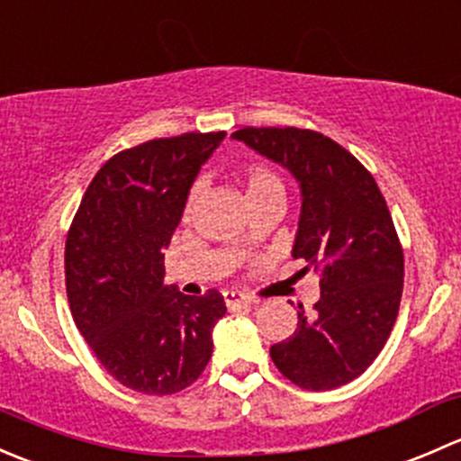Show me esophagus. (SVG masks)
Returning a JSON list of instances; mask_svg holds the SVG:
<instances>
[{"mask_svg":"<svg viewBox=\"0 0 461 461\" xmlns=\"http://www.w3.org/2000/svg\"><path fill=\"white\" fill-rule=\"evenodd\" d=\"M225 303L230 305V308H234V305H254L257 303V299H252V296L248 294H239V292H225Z\"/></svg>","mask_w":461,"mask_h":461,"instance_id":"34e87169","label":"esophagus"}]
</instances>
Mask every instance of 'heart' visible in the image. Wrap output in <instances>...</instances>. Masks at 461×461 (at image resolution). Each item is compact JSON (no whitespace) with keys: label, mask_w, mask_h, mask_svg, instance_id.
Instances as JSON below:
<instances>
[{"label":"heart","mask_w":461,"mask_h":461,"mask_svg":"<svg viewBox=\"0 0 461 461\" xmlns=\"http://www.w3.org/2000/svg\"><path fill=\"white\" fill-rule=\"evenodd\" d=\"M243 185H245V198H248L249 204L267 201V198L285 196V189H283L281 178H278V176L265 165H249L248 169L243 171ZM198 194H201V189L198 187H194L192 192H189L187 204H185V218L192 216L194 207H196L198 203Z\"/></svg>","instance_id":"heart-1"}]
</instances>
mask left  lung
<instances>
[{"mask_svg":"<svg viewBox=\"0 0 461 461\" xmlns=\"http://www.w3.org/2000/svg\"><path fill=\"white\" fill-rule=\"evenodd\" d=\"M290 171L301 216L292 257L321 269V299L269 348L283 376L305 390H332L376 359L399 312L403 252L370 171L323 133L245 127L231 133Z\"/></svg>","mask_w":461,"mask_h":461,"instance_id":"8db88e82","label":"left lung"}]
</instances>
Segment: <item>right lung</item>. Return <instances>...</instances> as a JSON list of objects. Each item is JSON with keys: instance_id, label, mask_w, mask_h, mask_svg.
<instances>
[{"instance_id": "right-lung-1", "label": "right lung", "mask_w": 461, "mask_h": 461, "mask_svg": "<svg viewBox=\"0 0 461 461\" xmlns=\"http://www.w3.org/2000/svg\"><path fill=\"white\" fill-rule=\"evenodd\" d=\"M225 131L183 133L120 151L88 185L67 236L73 321L106 373L144 394H174L203 375L225 317L216 290L165 285V249L189 189Z\"/></svg>"}]
</instances>
